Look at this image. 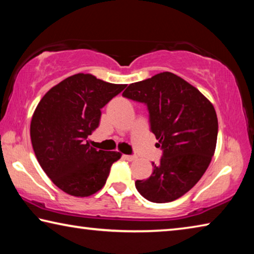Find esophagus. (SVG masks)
I'll return each mask as SVG.
<instances>
[{"mask_svg": "<svg viewBox=\"0 0 254 254\" xmlns=\"http://www.w3.org/2000/svg\"><path fill=\"white\" fill-rule=\"evenodd\" d=\"M123 158L126 159V160H127V161H133V160H135V159H136V156H130V154H124Z\"/></svg>", "mask_w": 254, "mask_h": 254, "instance_id": "1", "label": "esophagus"}]
</instances>
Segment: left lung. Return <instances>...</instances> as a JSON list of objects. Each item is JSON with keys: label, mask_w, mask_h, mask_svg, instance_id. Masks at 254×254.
<instances>
[{"label": "left lung", "mask_w": 254, "mask_h": 254, "mask_svg": "<svg viewBox=\"0 0 254 254\" xmlns=\"http://www.w3.org/2000/svg\"><path fill=\"white\" fill-rule=\"evenodd\" d=\"M123 97L142 103L162 156L152 162L137 191L152 203H169L186 194L201 178L214 156L218 123L216 112L198 89L165 71L128 85Z\"/></svg>", "instance_id": "1"}]
</instances>
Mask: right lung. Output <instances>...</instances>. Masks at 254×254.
<instances>
[{
  "label": "right lung",
  "mask_w": 254,
  "mask_h": 254,
  "mask_svg": "<svg viewBox=\"0 0 254 254\" xmlns=\"http://www.w3.org/2000/svg\"><path fill=\"white\" fill-rule=\"evenodd\" d=\"M126 87L76 74L51 88L38 104L30 126L33 151L47 176L67 194L87 197L100 190L121 157L92 148L88 135L98 127L101 110Z\"/></svg>",
  "instance_id": "right-lung-1"
}]
</instances>
